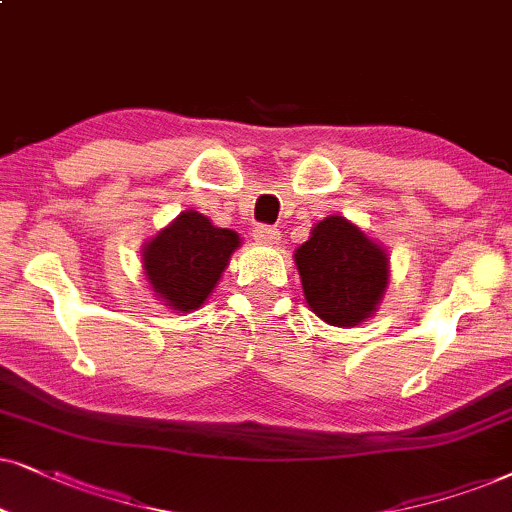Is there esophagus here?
Listing matches in <instances>:
<instances>
[{"label": "esophagus", "mask_w": 512, "mask_h": 512, "mask_svg": "<svg viewBox=\"0 0 512 512\" xmlns=\"http://www.w3.org/2000/svg\"><path fill=\"white\" fill-rule=\"evenodd\" d=\"M252 236H255L257 243H264V245H276L281 241V231L276 227H269V224H260V227L252 229Z\"/></svg>", "instance_id": "esophagus-1"}]
</instances>
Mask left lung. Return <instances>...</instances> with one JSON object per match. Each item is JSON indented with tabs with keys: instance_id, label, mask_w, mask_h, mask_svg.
Returning <instances> with one entry per match:
<instances>
[{
	"instance_id": "8db88e82",
	"label": "left lung",
	"mask_w": 512,
	"mask_h": 512,
	"mask_svg": "<svg viewBox=\"0 0 512 512\" xmlns=\"http://www.w3.org/2000/svg\"><path fill=\"white\" fill-rule=\"evenodd\" d=\"M306 304L318 318L353 327L372 318L388 285V255L339 215L320 220L295 250Z\"/></svg>"
}]
</instances>
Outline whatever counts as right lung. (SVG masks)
I'll return each instance as SVG.
<instances>
[{
	"label": "right lung",
	"instance_id": "1",
	"mask_svg": "<svg viewBox=\"0 0 512 512\" xmlns=\"http://www.w3.org/2000/svg\"><path fill=\"white\" fill-rule=\"evenodd\" d=\"M238 245L236 231L215 227L206 215L185 210L145 243L142 269L168 309L189 313L215 290Z\"/></svg>",
	"mask_w": 512,
	"mask_h": 512
}]
</instances>
